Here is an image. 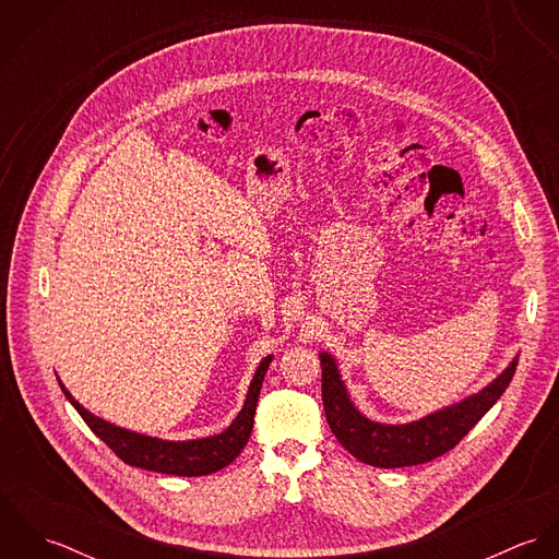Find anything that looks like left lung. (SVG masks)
<instances>
[{"instance_id":"left-lung-1","label":"left lung","mask_w":559,"mask_h":559,"mask_svg":"<svg viewBox=\"0 0 559 559\" xmlns=\"http://www.w3.org/2000/svg\"><path fill=\"white\" fill-rule=\"evenodd\" d=\"M319 357L322 404L331 432L357 461L381 469L421 465L459 445V441L506 392L519 364L516 355L497 379L461 402L428 413L415 421L381 424L368 419L353 404L333 355L322 350Z\"/></svg>"}]
</instances>
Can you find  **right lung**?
Here are the masks:
<instances>
[{
    "mask_svg": "<svg viewBox=\"0 0 559 559\" xmlns=\"http://www.w3.org/2000/svg\"><path fill=\"white\" fill-rule=\"evenodd\" d=\"M271 359H273V355H266L260 361V366L249 383L245 404H242L239 415L233 419V424L226 430H222L219 435L189 439V441H167L159 437L120 428V426L90 413L85 406H81L80 402L71 396V392L64 388V383L60 379H58V383H60L64 396L78 408L83 421L90 426V430L100 441H105L109 445V450L116 452V456L120 461H124L131 467L146 469V472L193 478V476H209V474H215V472L228 467L239 456L240 450L247 445L251 428H253V415H255L260 388H262V381H264Z\"/></svg>",
    "mask_w": 559,
    "mask_h": 559,
    "instance_id": "1",
    "label": "right lung"
}]
</instances>
